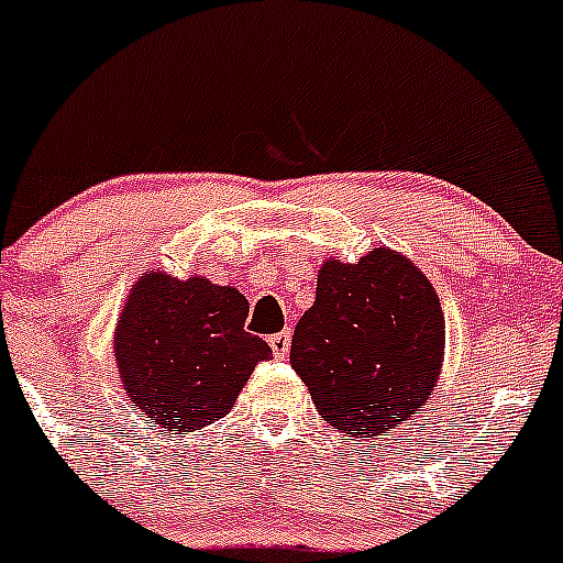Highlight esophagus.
Here are the masks:
<instances>
[{
	"label": "esophagus",
	"mask_w": 563,
	"mask_h": 563,
	"mask_svg": "<svg viewBox=\"0 0 563 563\" xmlns=\"http://www.w3.org/2000/svg\"><path fill=\"white\" fill-rule=\"evenodd\" d=\"M289 330H284V332H276V335H271L268 338V343H271V349H274V356L276 360H284V356L289 354Z\"/></svg>",
	"instance_id": "obj_1"
}]
</instances>
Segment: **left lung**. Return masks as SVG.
Instances as JSON below:
<instances>
[{
    "label": "left lung",
    "mask_w": 563,
    "mask_h": 563,
    "mask_svg": "<svg viewBox=\"0 0 563 563\" xmlns=\"http://www.w3.org/2000/svg\"><path fill=\"white\" fill-rule=\"evenodd\" d=\"M445 356V317L424 271L389 246L356 263L324 260L289 362L319 416L349 438L408 424Z\"/></svg>",
    "instance_id": "left-lung-1"
}]
</instances>
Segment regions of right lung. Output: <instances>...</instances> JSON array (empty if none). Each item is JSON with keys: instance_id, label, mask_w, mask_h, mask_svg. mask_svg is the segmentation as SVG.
Listing matches in <instances>:
<instances>
[{"instance_id": "obj_1", "label": "right lung", "mask_w": 563, "mask_h": 563, "mask_svg": "<svg viewBox=\"0 0 563 563\" xmlns=\"http://www.w3.org/2000/svg\"><path fill=\"white\" fill-rule=\"evenodd\" d=\"M250 303L207 276L147 271L114 330V365L139 413L163 434L196 432L231 413L271 346L244 330Z\"/></svg>"}]
</instances>
